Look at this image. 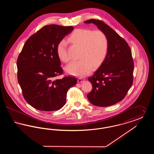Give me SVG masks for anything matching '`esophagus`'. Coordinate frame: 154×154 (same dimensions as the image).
<instances>
[{"mask_svg": "<svg viewBox=\"0 0 154 154\" xmlns=\"http://www.w3.org/2000/svg\"><path fill=\"white\" fill-rule=\"evenodd\" d=\"M84 81H85V79H83V78H79L78 80H77L78 82H83Z\"/></svg>", "mask_w": 154, "mask_h": 154, "instance_id": "1", "label": "esophagus"}]
</instances>
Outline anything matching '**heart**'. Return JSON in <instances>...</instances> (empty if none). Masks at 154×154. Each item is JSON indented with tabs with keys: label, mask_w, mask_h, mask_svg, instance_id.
Segmentation results:
<instances>
[{
	"label": "heart",
	"mask_w": 154,
	"mask_h": 154,
	"mask_svg": "<svg viewBox=\"0 0 154 154\" xmlns=\"http://www.w3.org/2000/svg\"><path fill=\"white\" fill-rule=\"evenodd\" d=\"M67 40L72 44L80 47V60L73 61L66 67V71L70 74L84 77L89 73L94 66L102 64L106 58L109 47L106 35L100 30L92 31L85 28L74 30L68 37ZM59 58L67 62L70 57L67 50V43L65 40L59 42L57 47Z\"/></svg>",
	"instance_id": "1"
}]
</instances>
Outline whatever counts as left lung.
Wrapping results in <instances>:
<instances>
[{
    "label": "left lung",
    "mask_w": 154,
    "mask_h": 154,
    "mask_svg": "<svg viewBox=\"0 0 154 154\" xmlns=\"http://www.w3.org/2000/svg\"><path fill=\"white\" fill-rule=\"evenodd\" d=\"M84 23L95 24L106 35L109 43L106 58L88 79L92 89L87 97L96 106L114 105L124 98L132 86L134 69L132 52L124 39L104 22L91 19Z\"/></svg>",
    "instance_id": "1"
}]
</instances>
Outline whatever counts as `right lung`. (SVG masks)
Here are the masks:
<instances>
[{"mask_svg": "<svg viewBox=\"0 0 154 154\" xmlns=\"http://www.w3.org/2000/svg\"><path fill=\"white\" fill-rule=\"evenodd\" d=\"M73 29L54 24L44 26L26 40L18 57L17 79L23 96L37 110L60 109L69 89L77 84L73 77L55 79L63 74L57 45Z\"/></svg>", "mask_w": 154, "mask_h": 154, "instance_id": "right-lung-1", "label": "right lung"}]
</instances>
